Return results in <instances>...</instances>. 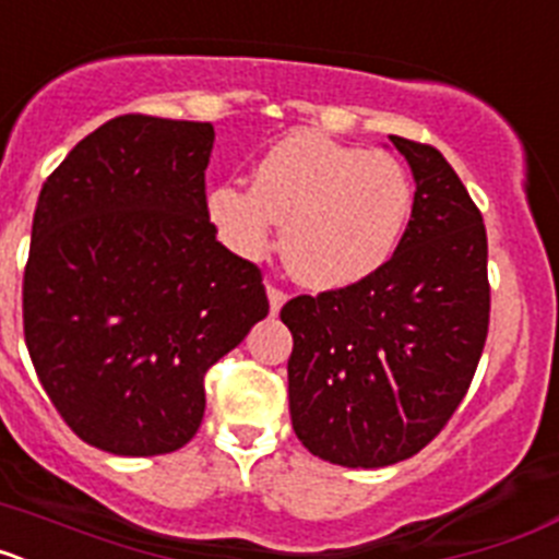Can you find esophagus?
<instances>
[{
	"label": "esophagus",
	"mask_w": 559,
	"mask_h": 559,
	"mask_svg": "<svg viewBox=\"0 0 559 559\" xmlns=\"http://www.w3.org/2000/svg\"><path fill=\"white\" fill-rule=\"evenodd\" d=\"M288 294L283 288H276V285H269V302H271V313H280V308L285 305Z\"/></svg>",
	"instance_id": "34e87169"
}]
</instances>
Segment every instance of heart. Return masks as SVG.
<instances>
[{
	"instance_id": "heart-1",
	"label": "heart",
	"mask_w": 559,
	"mask_h": 559,
	"mask_svg": "<svg viewBox=\"0 0 559 559\" xmlns=\"http://www.w3.org/2000/svg\"><path fill=\"white\" fill-rule=\"evenodd\" d=\"M414 185L386 151H360L296 131L269 147L251 187L206 192V215L235 254H269L283 224V257L310 288H347L383 269L406 235Z\"/></svg>"
}]
</instances>
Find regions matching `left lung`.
<instances>
[{
    "instance_id": "obj_1",
    "label": "left lung",
    "mask_w": 559,
    "mask_h": 559,
    "mask_svg": "<svg viewBox=\"0 0 559 559\" xmlns=\"http://www.w3.org/2000/svg\"><path fill=\"white\" fill-rule=\"evenodd\" d=\"M389 140L417 181L394 257L360 283L280 310L294 335V431L341 467H386L423 451L467 394L490 328L481 212L437 147Z\"/></svg>"
}]
</instances>
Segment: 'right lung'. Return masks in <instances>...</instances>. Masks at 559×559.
Wrapping results in <instances>:
<instances>
[{"mask_svg": "<svg viewBox=\"0 0 559 559\" xmlns=\"http://www.w3.org/2000/svg\"><path fill=\"white\" fill-rule=\"evenodd\" d=\"M212 142L210 122L122 114L38 195L24 341L63 423L117 456L187 445L206 369L269 316L260 269L206 215Z\"/></svg>", "mask_w": 559, "mask_h": 559, "instance_id": "right-lung-1", "label": "right lung"}]
</instances>
